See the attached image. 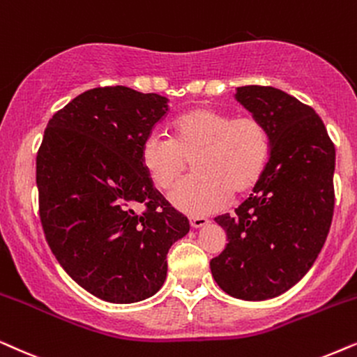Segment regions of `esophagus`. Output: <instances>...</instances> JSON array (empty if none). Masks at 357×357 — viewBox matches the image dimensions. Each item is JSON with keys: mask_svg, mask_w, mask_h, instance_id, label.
<instances>
[{"mask_svg": "<svg viewBox=\"0 0 357 357\" xmlns=\"http://www.w3.org/2000/svg\"><path fill=\"white\" fill-rule=\"evenodd\" d=\"M208 225V220L204 217H196V218H191V227L192 228H202V227H207Z\"/></svg>", "mask_w": 357, "mask_h": 357, "instance_id": "esophagus-1", "label": "esophagus"}]
</instances>
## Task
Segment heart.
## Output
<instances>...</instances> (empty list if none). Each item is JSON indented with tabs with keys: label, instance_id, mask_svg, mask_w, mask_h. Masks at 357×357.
Returning <instances> with one entry per match:
<instances>
[{
	"label": "heart",
	"instance_id": "1",
	"mask_svg": "<svg viewBox=\"0 0 357 357\" xmlns=\"http://www.w3.org/2000/svg\"><path fill=\"white\" fill-rule=\"evenodd\" d=\"M196 174L169 192V201L188 215H208L225 207L234 194L250 191L264 173L269 135L256 117H231L197 106L173 122V139L158 132L146 137L140 160L158 189H168L192 160Z\"/></svg>",
	"mask_w": 357,
	"mask_h": 357
}]
</instances>
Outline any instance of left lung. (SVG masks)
<instances>
[{
    "mask_svg": "<svg viewBox=\"0 0 357 357\" xmlns=\"http://www.w3.org/2000/svg\"><path fill=\"white\" fill-rule=\"evenodd\" d=\"M235 98L266 127L271 156L235 215L215 217L228 243L211 271L228 296L266 301L296 286L325 245L336 153L318 114L282 89L241 86Z\"/></svg>",
    "mask_w": 357,
    "mask_h": 357,
    "instance_id": "1",
    "label": "left lung"
}]
</instances>
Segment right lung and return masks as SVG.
Wrapping results in <instances>:
<instances>
[{
    "label": "right lung",
    "mask_w": 357,
    "mask_h": 357,
    "mask_svg": "<svg viewBox=\"0 0 357 357\" xmlns=\"http://www.w3.org/2000/svg\"><path fill=\"white\" fill-rule=\"evenodd\" d=\"M168 101L127 86L89 89L54 114L37 153L40 220L52 253L76 284L106 302L155 296L171 245L189 231L188 218L156 191L140 160Z\"/></svg>",
    "instance_id": "1"
}]
</instances>
